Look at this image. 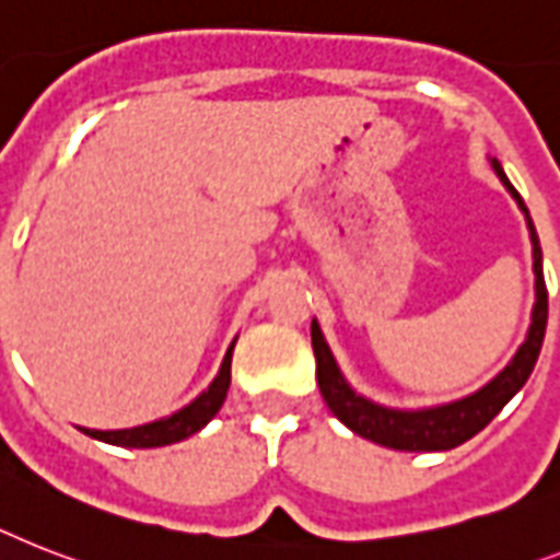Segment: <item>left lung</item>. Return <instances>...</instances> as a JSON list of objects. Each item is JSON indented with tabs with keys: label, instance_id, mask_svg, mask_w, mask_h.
<instances>
[{
	"label": "left lung",
	"instance_id": "1",
	"mask_svg": "<svg viewBox=\"0 0 560 560\" xmlns=\"http://www.w3.org/2000/svg\"><path fill=\"white\" fill-rule=\"evenodd\" d=\"M494 163V172L501 175L503 186H506L517 207L524 209L526 221H529V235H532V256H535V311H532V327L526 342L521 345V351L515 359L503 368L501 374L494 376L492 383L480 388L477 394L457 402L440 408H425V411H390V408L374 406L371 399L353 394L351 385L345 383L336 359L327 348L325 336H322L319 325H311V339H313V353H316V383H319L322 397H325L327 408L339 417V420L359 434V438L371 440V443L388 445V448H399V452H448L454 445L466 443L483 431L489 422L501 413L509 399L515 397L517 390L524 388L529 380L532 368L538 362L540 345H544V334H547V281H544V267H540V244L532 226L529 209L524 207L521 195L509 177L503 175L501 163Z\"/></svg>",
	"mask_w": 560,
	"mask_h": 560
}]
</instances>
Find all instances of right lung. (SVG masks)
<instances>
[{"instance_id": "obj_1", "label": "right lung", "mask_w": 560, "mask_h": 560, "mask_svg": "<svg viewBox=\"0 0 560 560\" xmlns=\"http://www.w3.org/2000/svg\"><path fill=\"white\" fill-rule=\"evenodd\" d=\"M235 345V342H233ZM233 345L226 351L224 362H221V371L212 380L201 397L189 402L186 408H180L177 413L166 417V420L149 422V425H138V429H122V431H91L83 429L89 438L103 440V443L112 445H126V448H158V445H170L177 440L192 438L195 431H201L212 417L218 413V408L224 406L226 388H230V365H233Z\"/></svg>"}]
</instances>
